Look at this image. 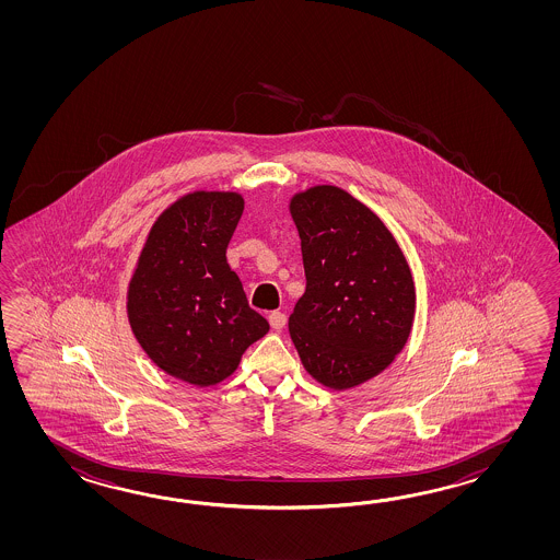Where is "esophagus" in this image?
I'll use <instances>...</instances> for the list:
<instances>
[{
    "label": "esophagus",
    "instance_id": "esophagus-1",
    "mask_svg": "<svg viewBox=\"0 0 560 560\" xmlns=\"http://www.w3.org/2000/svg\"><path fill=\"white\" fill-rule=\"evenodd\" d=\"M268 320H270V326L280 332L285 326V314L284 312H278V310H276V312H272V314L268 316Z\"/></svg>",
    "mask_w": 560,
    "mask_h": 560
}]
</instances>
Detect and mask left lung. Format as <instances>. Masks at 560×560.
Returning a JSON list of instances; mask_svg holds the SVG:
<instances>
[{"label": "left lung", "instance_id": "obj_1", "mask_svg": "<svg viewBox=\"0 0 560 560\" xmlns=\"http://www.w3.org/2000/svg\"><path fill=\"white\" fill-rule=\"evenodd\" d=\"M302 240L306 292L288 328L310 376L346 390L381 374L405 348L417 292L390 230L336 186L290 200Z\"/></svg>", "mask_w": 560, "mask_h": 560}]
</instances>
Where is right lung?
I'll return each mask as SVG.
<instances>
[{
	"instance_id": "right-lung-1",
	"label": "right lung",
	"mask_w": 560,
	"mask_h": 560,
	"mask_svg": "<svg viewBox=\"0 0 560 560\" xmlns=\"http://www.w3.org/2000/svg\"><path fill=\"white\" fill-rule=\"evenodd\" d=\"M242 212L236 191L182 196L155 220L131 276V332L155 366L194 386L228 378L270 330L226 260Z\"/></svg>"
}]
</instances>
